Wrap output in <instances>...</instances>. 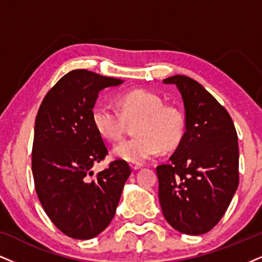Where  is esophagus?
<instances>
[{"label":"esophagus","instance_id":"esophagus-1","mask_svg":"<svg viewBox=\"0 0 262 262\" xmlns=\"http://www.w3.org/2000/svg\"><path fill=\"white\" fill-rule=\"evenodd\" d=\"M130 166H131V169H132V170H138V169H141V167H142V164L131 163V164H130Z\"/></svg>","mask_w":262,"mask_h":262}]
</instances>
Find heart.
Here are the masks:
<instances>
[{
    "label": "heart",
    "instance_id": "b5f03b06",
    "mask_svg": "<svg viewBox=\"0 0 262 262\" xmlns=\"http://www.w3.org/2000/svg\"><path fill=\"white\" fill-rule=\"evenodd\" d=\"M117 109L98 103L92 108L93 127L106 141L115 142L124 136L127 122H135L137 136L122 141L114 154L127 163L142 164L159 153L161 148L173 149L182 141L186 119L179 108L164 104L157 93L146 90H131L116 98Z\"/></svg>",
    "mask_w": 262,
    "mask_h": 262
}]
</instances>
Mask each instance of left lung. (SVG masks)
<instances>
[{
  "instance_id": "left-lung-1",
  "label": "left lung",
  "mask_w": 262,
  "mask_h": 262,
  "mask_svg": "<svg viewBox=\"0 0 262 262\" xmlns=\"http://www.w3.org/2000/svg\"><path fill=\"white\" fill-rule=\"evenodd\" d=\"M182 95L186 132L167 164L157 166L164 217L181 233L215 227L239 182L238 136L232 118L214 96L188 76L164 80Z\"/></svg>"
}]
</instances>
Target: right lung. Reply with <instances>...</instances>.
<instances>
[{
    "label": "right lung",
    "mask_w": 262,
    "mask_h": 262,
    "mask_svg": "<svg viewBox=\"0 0 262 262\" xmlns=\"http://www.w3.org/2000/svg\"><path fill=\"white\" fill-rule=\"evenodd\" d=\"M119 79L86 69L66 74L45 96L35 120L31 169L35 189L51 221L68 237L91 239L111 224L131 167L116 159L93 175L108 148L93 127L99 91Z\"/></svg>",
    "instance_id": "add662e5"
}]
</instances>
